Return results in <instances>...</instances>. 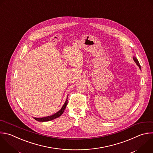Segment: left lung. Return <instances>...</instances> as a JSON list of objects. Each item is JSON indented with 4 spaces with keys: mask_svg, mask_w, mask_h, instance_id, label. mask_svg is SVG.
I'll return each mask as SVG.
<instances>
[{
    "mask_svg": "<svg viewBox=\"0 0 153 153\" xmlns=\"http://www.w3.org/2000/svg\"><path fill=\"white\" fill-rule=\"evenodd\" d=\"M133 60H134V61L136 62V64H137V65L139 67V68L141 70V67H140V64H139V62L138 60L137 59V58H136L135 56L133 57Z\"/></svg>",
    "mask_w": 153,
    "mask_h": 153,
    "instance_id": "obj_1",
    "label": "left lung"
}]
</instances>
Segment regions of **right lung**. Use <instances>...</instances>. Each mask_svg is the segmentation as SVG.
<instances>
[{
  "label": "right lung",
  "mask_w": 153,
  "mask_h": 153,
  "mask_svg": "<svg viewBox=\"0 0 153 153\" xmlns=\"http://www.w3.org/2000/svg\"><path fill=\"white\" fill-rule=\"evenodd\" d=\"M68 96H67V98L66 99V101L65 103L64 104V105L62 106V108L56 113H55V114L51 115V116H48V117H43V118H35L33 117V118L38 121H40V122H45V121H51V120H53L54 119H56L58 117H59L64 112L65 108H66V106L67 105V103H68Z\"/></svg>",
  "instance_id": "obj_1"
}]
</instances>
